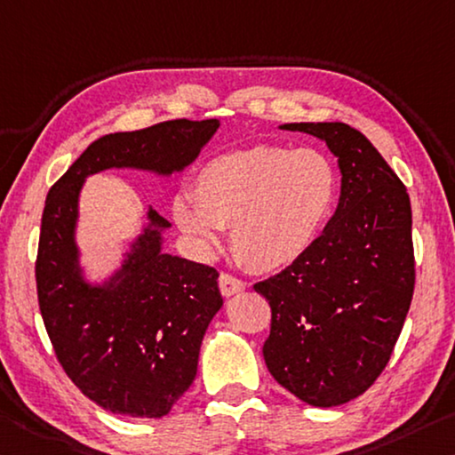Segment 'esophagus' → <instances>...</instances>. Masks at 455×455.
<instances>
[{"label":"esophagus","instance_id":"esophagus-1","mask_svg":"<svg viewBox=\"0 0 455 455\" xmlns=\"http://www.w3.org/2000/svg\"><path fill=\"white\" fill-rule=\"evenodd\" d=\"M219 285H220L222 295H227V298H228V295H235V293L243 291L244 287H247V283H244L243 279L230 275V273H220Z\"/></svg>","mask_w":455,"mask_h":455}]
</instances>
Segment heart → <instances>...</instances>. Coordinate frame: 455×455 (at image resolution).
<instances>
[{
	"label": "heart",
	"mask_w": 455,
	"mask_h": 455,
	"mask_svg": "<svg viewBox=\"0 0 455 455\" xmlns=\"http://www.w3.org/2000/svg\"><path fill=\"white\" fill-rule=\"evenodd\" d=\"M340 178L323 151L253 146L214 156L196 172L192 198L172 204L176 225L202 255L230 227L235 255L253 271H279L309 253L334 212Z\"/></svg>",
	"instance_id": "1"
}]
</instances>
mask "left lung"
Instances as JSON below:
<instances>
[{
    "mask_svg": "<svg viewBox=\"0 0 455 455\" xmlns=\"http://www.w3.org/2000/svg\"><path fill=\"white\" fill-rule=\"evenodd\" d=\"M326 141L342 174L340 202L298 263L255 283L271 306L265 364L307 405L363 395L388 358L415 290L411 202L377 148L346 124H285Z\"/></svg>",
    "mask_w": 455,
    "mask_h": 455,
    "instance_id": "obj_1",
    "label": "left lung"
}]
</instances>
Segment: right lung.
Listing matches in <instances>:
<instances>
[{
    "instance_id": "add662e5",
    "label": "right lung",
    "mask_w": 455,
    "mask_h": 455,
    "mask_svg": "<svg viewBox=\"0 0 455 455\" xmlns=\"http://www.w3.org/2000/svg\"><path fill=\"white\" fill-rule=\"evenodd\" d=\"M219 119H174L92 141L48 192L36 259L40 314L64 372L111 413L157 419L188 391L208 323L222 307L214 267L168 255L170 222L149 208L119 271L91 285L75 228L86 176L135 168L172 176L196 160Z\"/></svg>"
}]
</instances>
